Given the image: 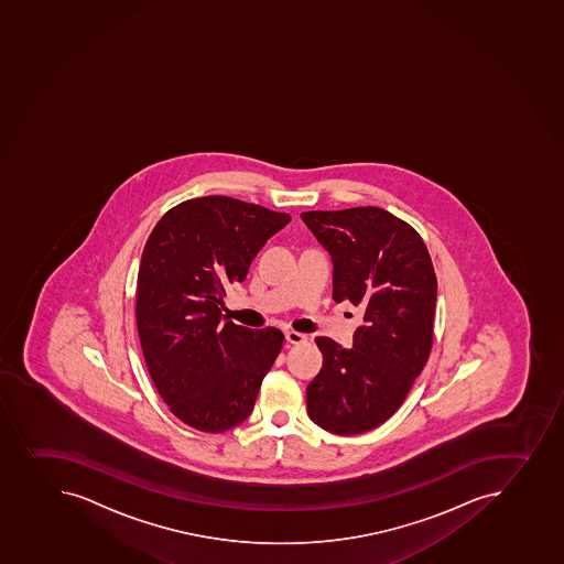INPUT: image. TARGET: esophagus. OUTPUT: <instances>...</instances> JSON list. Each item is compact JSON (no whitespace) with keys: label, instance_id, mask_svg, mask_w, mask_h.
I'll list each match as a JSON object with an SVG mask.
<instances>
[{"label":"esophagus","instance_id":"obj_1","mask_svg":"<svg viewBox=\"0 0 564 564\" xmlns=\"http://www.w3.org/2000/svg\"><path fill=\"white\" fill-rule=\"evenodd\" d=\"M284 338H286V341L292 345L305 344L306 341L305 334L295 333V330H286V333H284Z\"/></svg>","mask_w":564,"mask_h":564}]
</instances>
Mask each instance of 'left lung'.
<instances>
[{
  "label": "left lung",
  "mask_w": 564,
  "mask_h": 564,
  "mask_svg": "<svg viewBox=\"0 0 564 564\" xmlns=\"http://www.w3.org/2000/svg\"><path fill=\"white\" fill-rule=\"evenodd\" d=\"M301 219L333 259V297L364 311L352 347L316 338L323 367L306 387L314 424L360 435L391 419L433 345L436 275L419 231L376 206L305 212Z\"/></svg>",
  "instance_id": "left-lung-1"
}]
</instances>
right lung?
I'll list each match as a JSON object with an SVG mask.
<instances>
[{"label": "right lung", "instance_id": "add662e5", "mask_svg": "<svg viewBox=\"0 0 564 564\" xmlns=\"http://www.w3.org/2000/svg\"><path fill=\"white\" fill-rule=\"evenodd\" d=\"M290 215L225 195L186 200L156 223L137 280V328L151 380L172 413L223 433L252 413L283 347L280 328L223 322V297Z\"/></svg>", "mask_w": 564, "mask_h": 564}]
</instances>
